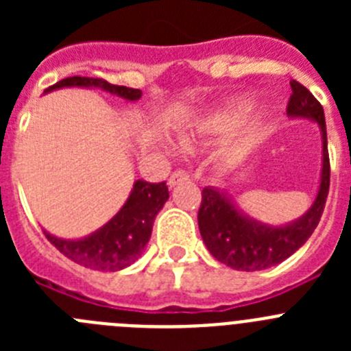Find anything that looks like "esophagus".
<instances>
[{
    "instance_id": "34e87169",
    "label": "esophagus",
    "mask_w": 351,
    "mask_h": 351,
    "mask_svg": "<svg viewBox=\"0 0 351 351\" xmlns=\"http://www.w3.org/2000/svg\"><path fill=\"white\" fill-rule=\"evenodd\" d=\"M188 179H190V176H188V172H184V170H176V172H173L172 176H170L169 184H170V188H173V186H178L179 182L188 181Z\"/></svg>"
}]
</instances>
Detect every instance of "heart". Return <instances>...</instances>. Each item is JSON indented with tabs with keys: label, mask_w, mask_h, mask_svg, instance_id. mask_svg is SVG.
I'll use <instances>...</instances> for the list:
<instances>
[{
	"label": "heart",
	"mask_w": 351,
	"mask_h": 351,
	"mask_svg": "<svg viewBox=\"0 0 351 351\" xmlns=\"http://www.w3.org/2000/svg\"><path fill=\"white\" fill-rule=\"evenodd\" d=\"M216 126H218V125H216Z\"/></svg>",
	"instance_id": "b5f03b06"
}]
</instances>
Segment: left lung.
Wrapping results in <instances>:
<instances>
[{
	"mask_svg": "<svg viewBox=\"0 0 351 351\" xmlns=\"http://www.w3.org/2000/svg\"><path fill=\"white\" fill-rule=\"evenodd\" d=\"M291 95L287 105L290 116L315 119L322 128L324 167L320 190L311 209L302 218L287 226H267L246 218L234 207L223 191L204 188L202 204L198 209V228L210 255L237 271H263L283 262L302 246L324 214L330 186V161L327 149V128L320 101L300 82L290 80Z\"/></svg>",
	"mask_w": 351,
	"mask_h": 351,
	"instance_id": "8db88e82",
	"label": "left lung"
}]
</instances>
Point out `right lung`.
<instances>
[{
	"label": "right lung",
	"instance_id": "1",
	"mask_svg": "<svg viewBox=\"0 0 351 351\" xmlns=\"http://www.w3.org/2000/svg\"><path fill=\"white\" fill-rule=\"evenodd\" d=\"M68 86H80V88H101L112 95L121 96L125 100H138L142 96L141 89L116 86L104 79L93 77H66L56 82L45 91ZM169 200V188L167 182H147L137 181L123 209L114 216L104 228L95 234L79 241H64L43 232L49 243L54 244L71 262L79 263L82 267L95 269V271L116 272L132 265L142 255L156 214Z\"/></svg>",
	"mask_w": 351,
	"mask_h": 351
}]
</instances>
